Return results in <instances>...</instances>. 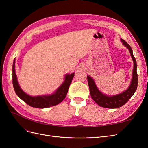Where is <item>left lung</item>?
I'll return each instance as SVG.
<instances>
[{
	"mask_svg": "<svg viewBox=\"0 0 148 148\" xmlns=\"http://www.w3.org/2000/svg\"><path fill=\"white\" fill-rule=\"evenodd\" d=\"M120 40L123 45L128 49L134 64L131 84L127 90L119 94V95L115 96H108L104 95L98 89L94 79L89 76L87 75L89 91H90L91 97L98 105L102 107H104V108L115 109L122 107L126 104L128 101L132 97L133 94L136 91L138 86V75L136 70L137 64L135 57L133 56L132 49L125 40L122 39V38Z\"/></svg>",
	"mask_w": 148,
	"mask_h": 148,
	"instance_id": "1",
	"label": "left lung"
}]
</instances>
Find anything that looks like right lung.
I'll use <instances>...</instances> for the list:
<instances>
[{"label":"right lung","mask_w":148,"mask_h":148,"mask_svg":"<svg viewBox=\"0 0 148 148\" xmlns=\"http://www.w3.org/2000/svg\"><path fill=\"white\" fill-rule=\"evenodd\" d=\"M15 60L13 61L12 68V81L13 88H14L16 95L26 104L33 107H36V108L43 109L59 104L65 99L66 94L68 92L70 83L73 78L74 73L66 74L65 77L64 83L58 88L55 92H53L52 95L31 96L25 93L20 86L15 73Z\"/></svg>","instance_id":"obj_1"}]
</instances>
